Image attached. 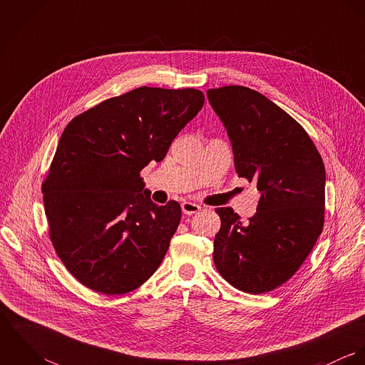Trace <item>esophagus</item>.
<instances>
[{
    "instance_id": "obj_1",
    "label": "esophagus",
    "mask_w": 365,
    "mask_h": 365,
    "mask_svg": "<svg viewBox=\"0 0 365 365\" xmlns=\"http://www.w3.org/2000/svg\"><path fill=\"white\" fill-rule=\"evenodd\" d=\"M181 209H182V212H184L185 215H194V213H198V212L201 210V207L197 205V204H194V202L185 201V202L181 204Z\"/></svg>"
}]
</instances>
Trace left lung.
Masks as SVG:
<instances>
[{
    "instance_id": "obj_1",
    "label": "left lung",
    "mask_w": 365,
    "mask_h": 365,
    "mask_svg": "<svg viewBox=\"0 0 365 365\" xmlns=\"http://www.w3.org/2000/svg\"><path fill=\"white\" fill-rule=\"evenodd\" d=\"M207 96L227 130L237 175L261 192L249 222L232 208L215 209L213 262L232 287L269 292L299 269L322 233L324 164L307 130L260 93L226 86Z\"/></svg>"
}]
</instances>
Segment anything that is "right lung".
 Instances as JSON below:
<instances>
[{"mask_svg":"<svg viewBox=\"0 0 365 365\" xmlns=\"http://www.w3.org/2000/svg\"><path fill=\"white\" fill-rule=\"evenodd\" d=\"M195 88L139 87L77 115L63 130L42 184L53 247L87 288L122 295L164 259L181 207H157L140 171L161 161L204 106Z\"/></svg>","mask_w":365,"mask_h":365,"instance_id":"right-lung-1","label":"right lung"}]
</instances>
